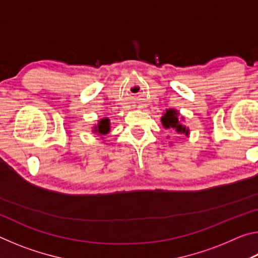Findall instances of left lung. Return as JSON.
<instances>
[{
	"label": "left lung",
	"instance_id": "left-lung-1",
	"mask_svg": "<svg viewBox=\"0 0 258 258\" xmlns=\"http://www.w3.org/2000/svg\"><path fill=\"white\" fill-rule=\"evenodd\" d=\"M180 116V112H178L176 109H166V111L164 112V115L161 116V125L164 126V128L166 130H171L176 132L177 134H185V137L190 134V130L189 127H186L185 125H183L181 123V120L184 118Z\"/></svg>",
	"mask_w": 258,
	"mask_h": 258
}]
</instances>
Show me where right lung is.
Listing matches in <instances>:
<instances>
[{
  "label": "right lung",
  "instance_id": "right-lung-1",
  "mask_svg": "<svg viewBox=\"0 0 258 258\" xmlns=\"http://www.w3.org/2000/svg\"><path fill=\"white\" fill-rule=\"evenodd\" d=\"M93 133H97L100 137H104L109 132H110V119L107 118V117H103V118L98 120V124L93 126L92 130Z\"/></svg>",
  "mask_w": 258,
  "mask_h": 258
}]
</instances>
